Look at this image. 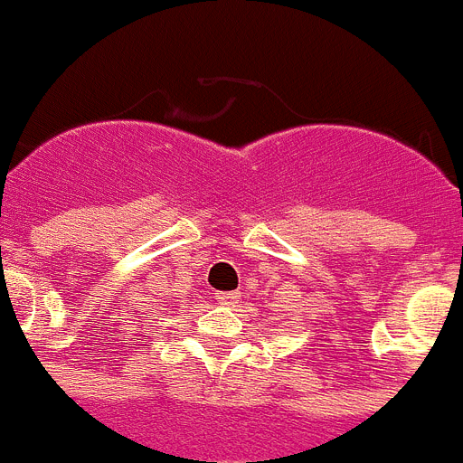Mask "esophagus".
I'll return each instance as SVG.
<instances>
[{
  "mask_svg": "<svg viewBox=\"0 0 463 463\" xmlns=\"http://www.w3.org/2000/svg\"><path fill=\"white\" fill-rule=\"evenodd\" d=\"M216 298H219V304L231 306L238 301V291H219V294H216Z\"/></svg>",
  "mask_w": 463,
  "mask_h": 463,
  "instance_id": "obj_1",
  "label": "esophagus"
}]
</instances>
